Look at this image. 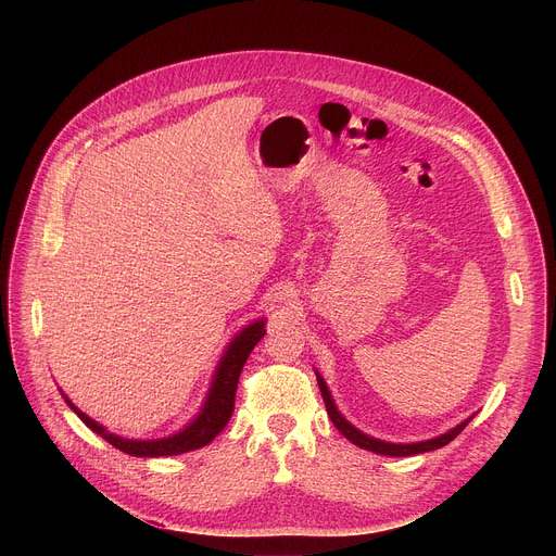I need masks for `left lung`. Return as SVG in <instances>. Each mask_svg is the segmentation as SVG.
<instances>
[{
    "instance_id": "left-lung-1",
    "label": "left lung",
    "mask_w": 556,
    "mask_h": 556,
    "mask_svg": "<svg viewBox=\"0 0 556 556\" xmlns=\"http://www.w3.org/2000/svg\"><path fill=\"white\" fill-rule=\"evenodd\" d=\"M316 380H319V389H321V395H324V403H326L328 416H330V420L334 422V427H337L352 444H356V446H361V448H365V451H371V453L391 455V457H407V455H418V453L435 451V448L448 444L451 440H455V438L464 431V427L470 422V418H468V420L459 422L457 427H453L451 431H446V433H442V435H438V438H433V440H425V442H414V444L382 442V440H376V438H371V435L358 431L356 427H352V425L339 414V409H337V405H334V401H332V395H330V391H328V384H326V380L321 378L319 371H316Z\"/></svg>"
}]
</instances>
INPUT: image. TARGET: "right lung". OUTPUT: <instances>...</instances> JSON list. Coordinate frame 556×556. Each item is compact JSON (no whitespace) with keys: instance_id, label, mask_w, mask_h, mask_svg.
<instances>
[{"instance_id":"add662e5","label":"right lung","mask_w":556,"mask_h":556,"mask_svg":"<svg viewBox=\"0 0 556 556\" xmlns=\"http://www.w3.org/2000/svg\"><path fill=\"white\" fill-rule=\"evenodd\" d=\"M266 321H255L251 326H247L240 334H237L230 345L226 348L211 389L206 393L204 407L200 409L198 418L185 427L180 433L169 435V438H161V440H127L121 435L110 433L103 425H99L97 420H92L90 416H86L84 412H78L70 401L67 395H63L65 403L70 405V409L81 418L94 433H99L103 440H108L112 446H116L118 451L127 453V455H136V457H161V455H180L187 451H195L206 446L230 420L232 409H235V391H237V382H240V374L244 369L247 358L251 356L253 348L264 339L266 330H264Z\"/></svg>"}]
</instances>
